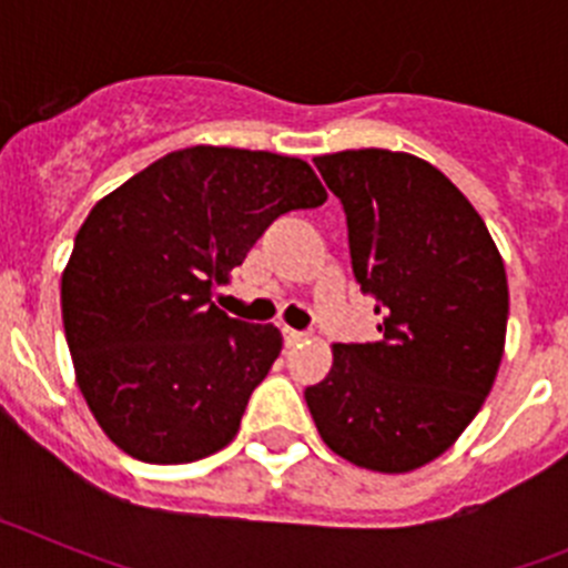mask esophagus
I'll use <instances>...</instances> for the list:
<instances>
[{"mask_svg": "<svg viewBox=\"0 0 568 568\" xmlns=\"http://www.w3.org/2000/svg\"><path fill=\"white\" fill-rule=\"evenodd\" d=\"M281 335H284V346H295L307 338V333H298V329H290V327L281 329Z\"/></svg>", "mask_w": 568, "mask_h": 568, "instance_id": "esophagus-1", "label": "esophagus"}]
</instances>
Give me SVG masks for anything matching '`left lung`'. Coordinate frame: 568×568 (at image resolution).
<instances>
[{
	"label": "left lung",
	"mask_w": 568,
	"mask_h": 568,
	"mask_svg": "<svg viewBox=\"0 0 568 568\" xmlns=\"http://www.w3.org/2000/svg\"><path fill=\"white\" fill-rule=\"evenodd\" d=\"M346 215L378 341L335 344L304 389L324 444L373 471H413L458 440L504 358L509 287L478 210L438 168L393 150L313 159Z\"/></svg>",
	"instance_id": "1"
}]
</instances>
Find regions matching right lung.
I'll return each mask as SVG.
<instances>
[{
	"label": "right lung",
	"mask_w": 568,
	"mask_h": 568,
	"mask_svg": "<svg viewBox=\"0 0 568 568\" xmlns=\"http://www.w3.org/2000/svg\"><path fill=\"white\" fill-rule=\"evenodd\" d=\"M324 202L301 159L199 144L90 210L62 275V321L79 389L119 449L190 464L235 438L281 333L210 298L278 215Z\"/></svg>",
	"instance_id": "obj_1"
}]
</instances>
